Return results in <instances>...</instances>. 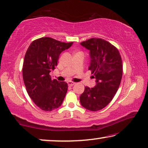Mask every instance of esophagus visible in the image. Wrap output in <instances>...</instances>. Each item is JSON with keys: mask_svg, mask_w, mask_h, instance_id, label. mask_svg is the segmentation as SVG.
Segmentation results:
<instances>
[{"mask_svg": "<svg viewBox=\"0 0 148 148\" xmlns=\"http://www.w3.org/2000/svg\"><path fill=\"white\" fill-rule=\"evenodd\" d=\"M67 83H68V85L70 86V87H72V86L75 85V83H74V82H71V81H69Z\"/></svg>", "mask_w": 148, "mask_h": 148, "instance_id": "34e87169", "label": "esophagus"}]
</instances>
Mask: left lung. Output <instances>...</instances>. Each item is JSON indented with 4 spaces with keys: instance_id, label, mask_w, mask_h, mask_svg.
Returning a JSON list of instances; mask_svg holds the SVG:
<instances>
[{
    "instance_id": "obj_1",
    "label": "left lung",
    "mask_w": 148,
    "mask_h": 148,
    "mask_svg": "<svg viewBox=\"0 0 148 148\" xmlns=\"http://www.w3.org/2000/svg\"><path fill=\"white\" fill-rule=\"evenodd\" d=\"M81 45L90 51L88 70L97 84L85 87L80 102L84 108L96 112L107 106L119 89L123 71L122 58L116 47L101 38H90Z\"/></svg>"
}]
</instances>
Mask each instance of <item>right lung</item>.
I'll use <instances>...</instances> for the list:
<instances>
[{"label":"right lung","instance_id":"right-lung-1","mask_svg":"<svg viewBox=\"0 0 148 148\" xmlns=\"http://www.w3.org/2000/svg\"><path fill=\"white\" fill-rule=\"evenodd\" d=\"M72 44L44 37L33 41L27 49L22 67L24 83L29 97L42 110L58 108L64 100L67 83L52 80L49 73L58 65L60 53Z\"/></svg>","mask_w":148,"mask_h":148}]
</instances>
